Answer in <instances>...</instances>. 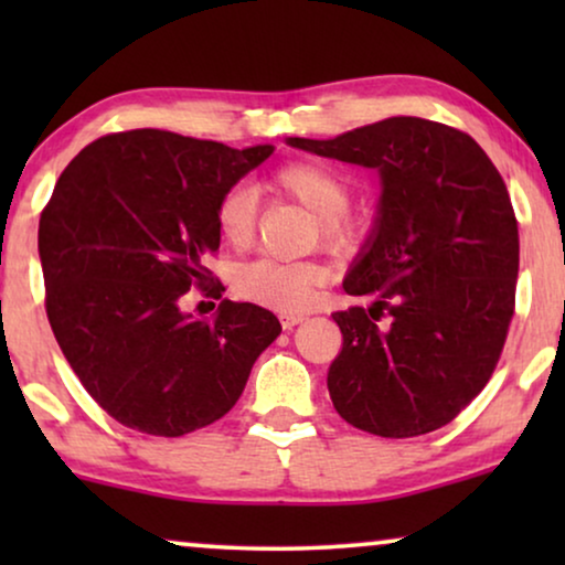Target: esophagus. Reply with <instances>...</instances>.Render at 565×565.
I'll list each match as a JSON object with an SVG mask.
<instances>
[{
	"label": "esophagus",
	"instance_id": "obj_1",
	"mask_svg": "<svg viewBox=\"0 0 565 565\" xmlns=\"http://www.w3.org/2000/svg\"><path fill=\"white\" fill-rule=\"evenodd\" d=\"M303 321H306V313H292V311L280 313L282 329H292V327H298V323H303Z\"/></svg>",
	"mask_w": 565,
	"mask_h": 565
}]
</instances>
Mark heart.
<instances>
[{"mask_svg": "<svg viewBox=\"0 0 565 565\" xmlns=\"http://www.w3.org/2000/svg\"><path fill=\"white\" fill-rule=\"evenodd\" d=\"M269 182L319 218L321 238L327 244H347L358 234V221L347 213L352 188L334 167L323 161H290V164L277 167ZM257 192L246 184H234L223 192L215 205V228L228 246L244 249L257 236ZM323 277H327V269L316 262L259 257L236 269L234 288L252 303L277 308V311H300L311 303Z\"/></svg>", "mask_w": 565, "mask_h": 565, "instance_id": "b5f03b06", "label": "heart"}]
</instances>
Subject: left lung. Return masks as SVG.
<instances>
[{
    "instance_id": "obj_1",
    "label": "left lung",
    "mask_w": 565,
    "mask_h": 565,
    "mask_svg": "<svg viewBox=\"0 0 565 565\" xmlns=\"http://www.w3.org/2000/svg\"><path fill=\"white\" fill-rule=\"evenodd\" d=\"M288 143L383 180L375 234L344 280L370 306L331 313L334 408L377 437L445 427L491 381L514 316L520 231L499 169L468 134L424 118Z\"/></svg>"
}]
</instances>
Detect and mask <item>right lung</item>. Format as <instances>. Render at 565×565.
Segmentation results:
<instances>
[{"label":"right lung","instance_id":"obj_1","mask_svg":"<svg viewBox=\"0 0 565 565\" xmlns=\"http://www.w3.org/2000/svg\"><path fill=\"white\" fill-rule=\"evenodd\" d=\"M269 153L138 128L97 138L61 172L38 226L45 313L122 427L180 437L221 419L282 331L254 303L223 300L213 321L180 308L192 288L226 290L205 267L221 244L215 205Z\"/></svg>","mask_w":565,"mask_h":565}]
</instances>
